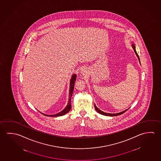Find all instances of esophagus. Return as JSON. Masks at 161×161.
Wrapping results in <instances>:
<instances>
[{"label":"esophagus","mask_w":161,"mask_h":161,"mask_svg":"<svg viewBox=\"0 0 161 161\" xmlns=\"http://www.w3.org/2000/svg\"><path fill=\"white\" fill-rule=\"evenodd\" d=\"M87 74V71H86V69H82L81 71V74L83 75V76H85V75H86V74Z\"/></svg>","instance_id":"obj_1"}]
</instances>
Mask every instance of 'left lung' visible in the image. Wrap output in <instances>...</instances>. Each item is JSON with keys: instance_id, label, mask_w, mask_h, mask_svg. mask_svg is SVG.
I'll list each match as a JSON object with an SVG mask.
<instances>
[{"instance_id": "1", "label": "left lung", "mask_w": 161, "mask_h": 161, "mask_svg": "<svg viewBox=\"0 0 161 161\" xmlns=\"http://www.w3.org/2000/svg\"><path fill=\"white\" fill-rule=\"evenodd\" d=\"M132 47L133 48V49L134 50L135 53L136 54V55H137V58L139 59V61L140 62V59L139 57V55L137 54V52H136V49H135V46L134 44H132ZM94 107H95V109L96 111H97V112L99 113V114H102V115H104V116H119V115H120V114H124L125 113L126 111H127V109H126V110H125L124 111H122V112H119V113H118V114H108V113H106V112H104L103 111H101L100 110L99 108H97V107L95 106V104H94Z\"/></svg>"}]
</instances>
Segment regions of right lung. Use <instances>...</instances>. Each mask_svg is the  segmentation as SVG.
<instances>
[{
	"instance_id": "add662e5",
	"label": "right lung",
	"mask_w": 161,
	"mask_h": 161,
	"mask_svg": "<svg viewBox=\"0 0 161 161\" xmlns=\"http://www.w3.org/2000/svg\"><path fill=\"white\" fill-rule=\"evenodd\" d=\"M76 75L74 74L72 76L71 79L70 80V85H69V102L67 105L66 107V108L64 109V110L61 111V112H59L58 114H51V115H48V114H42V112H40L41 114H44V116H48V117H58V116H64V114H66L67 113H68L69 111L71 110V97L73 94L74 92V85H75V82L76 81Z\"/></svg>"
}]
</instances>
